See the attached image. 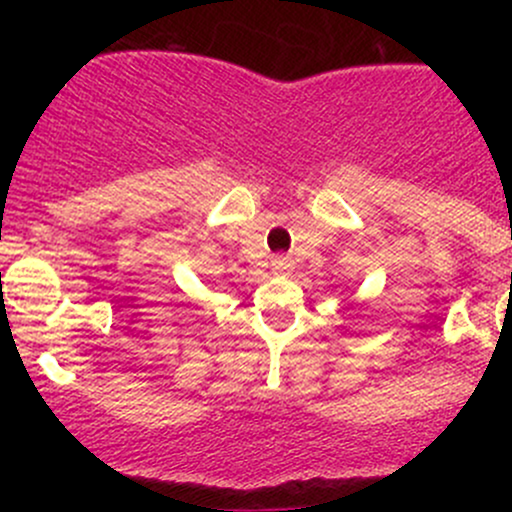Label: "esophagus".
<instances>
[{"instance_id":"1","label":"esophagus","mask_w":512,"mask_h":512,"mask_svg":"<svg viewBox=\"0 0 512 512\" xmlns=\"http://www.w3.org/2000/svg\"><path fill=\"white\" fill-rule=\"evenodd\" d=\"M272 269L274 272H291V260L289 257H274Z\"/></svg>"}]
</instances>
